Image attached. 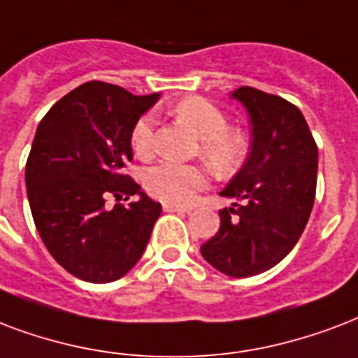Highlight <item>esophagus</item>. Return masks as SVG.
<instances>
[{
	"label": "esophagus",
	"mask_w": 358,
	"mask_h": 358,
	"mask_svg": "<svg viewBox=\"0 0 358 358\" xmlns=\"http://www.w3.org/2000/svg\"><path fill=\"white\" fill-rule=\"evenodd\" d=\"M163 210H165V212H182V214H187L191 208H185V206H178V204L165 203V204H163Z\"/></svg>",
	"instance_id": "34e87169"
}]
</instances>
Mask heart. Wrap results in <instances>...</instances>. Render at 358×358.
Here are the masks:
<instances>
[{"instance_id": "b5f03b06", "label": "heart", "mask_w": 358, "mask_h": 358, "mask_svg": "<svg viewBox=\"0 0 358 358\" xmlns=\"http://www.w3.org/2000/svg\"><path fill=\"white\" fill-rule=\"evenodd\" d=\"M174 114L203 141L201 154L217 173L233 171L244 157L245 141L238 131L227 129V118L210 101L187 97L174 106ZM131 146L143 159L154 155V118L143 116L131 131ZM208 184V176L195 165L159 163L144 174V185L154 197L173 204H187Z\"/></svg>"}]
</instances>
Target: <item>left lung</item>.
Here are the masks:
<instances>
[{
    "label": "left lung",
    "instance_id": "8db88e82",
    "mask_svg": "<svg viewBox=\"0 0 358 358\" xmlns=\"http://www.w3.org/2000/svg\"><path fill=\"white\" fill-rule=\"evenodd\" d=\"M250 114L252 146L220 195V231L201 245L215 270L250 278L276 266L299 242L312 214L317 146L299 108L278 95L242 86L231 92Z\"/></svg>",
    "mask_w": 358,
    "mask_h": 358
}]
</instances>
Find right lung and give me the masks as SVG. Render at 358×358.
Here are the masks:
<instances>
[{
    "instance_id": "right-lung-1",
    "label": "right lung",
    "mask_w": 358,
    "mask_h": 358,
    "mask_svg": "<svg viewBox=\"0 0 358 358\" xmlns=\"http://www.w3.org/2000/svg\"><path fill=\"white\" fill-rule=\"evenodd\" d=\"M159 94L86 82L41 120L26 163L27 201L50 255L84 282L125 276L143 257L161 204L122 173L133 159L131 131ZM114 194L127 207L104 206Z\"/></svg>"
}]
</instances>
